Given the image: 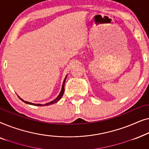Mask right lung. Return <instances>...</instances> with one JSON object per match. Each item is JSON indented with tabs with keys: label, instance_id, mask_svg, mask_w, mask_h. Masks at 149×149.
<instances>
[{
	"label": "right lung",
	"instance_id": "1",
	"mask_svg": "<svg viewBox=\"0 0 149 149\" xmlns=\"http://www.w3.org/2000/svg\"><path fill=\"white\" fill-rule=\"evenodd\" d=\"M67 78V75L66 77H65V78L64 79V81H63V83H62V89H61V91L60 93H59V95H58V97H56V99H54V100L49 102L48 103H46L45 104H34V103H32V102H27V101H25L23 99H22L21 97H20L19 95H17L18 97H19V98L22 101H23L24 102H25L26 104H31V105H34V106H40V107H42V106H48V105H50V104H55L56 102H58L62 98L63 94H64V84H65V81H66V79Z\"/></svg>",
	"mask_w": 149,
	"mask_h": 149
}]
</instances>
